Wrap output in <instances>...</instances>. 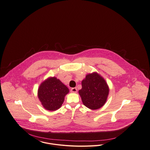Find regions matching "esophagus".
Masks as SVG:
<instances>
[{
  "label": "esophagus",
  "instance_id": "obj_1",
  "mask_svg": "<svg viewBox=\"0 0 150 150\" xmlns=\"http://www.w3.org/2000/svg\"><path fill=\"white\" fill-rule=\"evenodd\" d=\"M71 92L72 93H76L77 92V89L76 88H72L71 89Z\"/></svg>",
  "mask_w": 150,
  "mask_h": 150
}]
</instances>
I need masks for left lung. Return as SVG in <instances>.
Instances as JSON below:
<instances>
[{
  "label": "left lung",
  "mask_w": 150,
  "mask_h": 150,
  "mask_svg": "<svg viewBox=\"0 0 150 150\" xmlns=\"http://www.w3.org/2000/svg\"><path fill=\"white\" fill-rule=\"evenodd\" d=\"M81 85L82 88L79 93L86 107L97 110L104 105L109 89L105 80L97 73L87 75L82 81Z\"/></svg>",
  "instance_id": "obj_1"
}]
</instances>
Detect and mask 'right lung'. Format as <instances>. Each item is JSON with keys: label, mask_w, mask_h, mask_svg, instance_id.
<instances>
[{"label": "right lung", "mask_w": 150, "mask_h": 150, "mask_svg": "<svg viewBox=\"0 0 150 150\" xmlns=\"http://www.w3.org/2000/svg\"><path fill=\"white\" fill-rule=\"evenodd\" d=\"M69 92L68 88L53 77L41 84L38 89V97L46 110L55 111L62 106L64 96Z\"/></svg>", "instance_id": "1"}]
</instances>
